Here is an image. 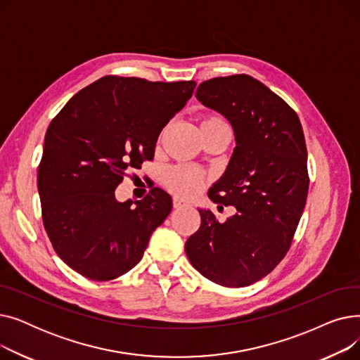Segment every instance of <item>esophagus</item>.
Segmentation results:
<instances>
[{"instance_id": "esophagus-1", "label": "esophagus", "mask_w": 360, "mask_h": 360, "mask_svg": "<svg viewBox=\"0 0 360 360\" xmlns=\"http://www.w3.org/2000/svg\"><path fill=\"white\" fill-rule=\"evenodd\" d=\"M188 202L179 200V198H174V209H184V207H186Z\"/></svg>"}]
</instances>
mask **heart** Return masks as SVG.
<instances>
[{"instance_id":"heart-1","label":"heart","mask_w":360,"mask_h":360,"mask_svg":"<svg viewBox=\"0 0 360 360\" xmlns=\"http://www.w3.org/2000/svg\"><path fill=\"white\" fill-rule=\"evenodd\" d=\"M226 124L214 113H205L197 121L200 134L214 128H224ZM205 184V176L198 169L190 166H174L169 167L163 174V185L166 190L181 198L194 197Z\"/></svg>"}]
</instances>
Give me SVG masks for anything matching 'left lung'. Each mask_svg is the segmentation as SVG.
Returning <instances> with one entry per match:
<instances>
[{"instance_id": "obj_1", "label": "left lung", "mask_w": 360, "mask_h": 360, "mask_svg": "<svg viewBox=\"0 0 360 360\" xmlns=\"http://www.w3.org/2000/svg\"><path fill=\"white\" fill-rule=\"evenodd\" d=\"M195 96L233 128L236 147L209 197L233 205L236 213L219 221L213 212L198 209L201 226L188 238L185 252L217 285L250 286L285 258L305 209L304 129L285 101L247 74L202 82Z\"/></svg>"}]
</instances>
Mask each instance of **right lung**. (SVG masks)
<instances>
[{
  "instance_id": "1",
  "label": "right lung",
  "mask_w": 360,
  "mask_h": 360,
  "mask_svg": "<svg viewBox=\"0 0 360 360\" xmlns=\"http://www.w3.org/2000/svg\"><path fill=\"white\" fill-rule=\"evenodd\" d=\"M195 86L108 75L74 94L49 124L37 191L52 247L74 271L105 281L143 258L172 198L155 186L134 204L120 202L115 190L128 167L153 159L160 131Z\"/></svg>"
}]
</instances>
